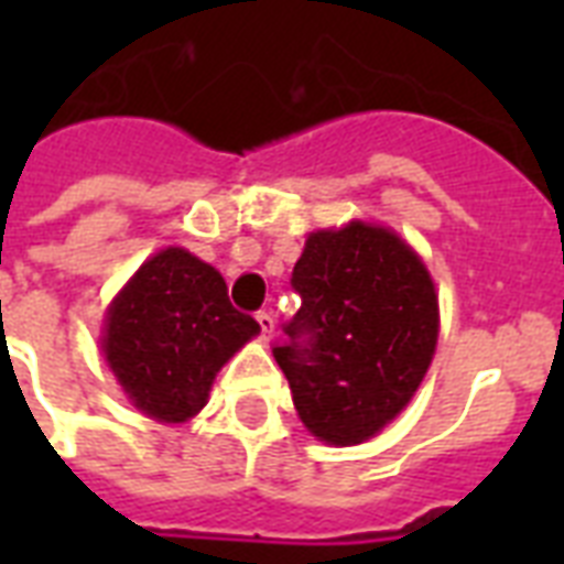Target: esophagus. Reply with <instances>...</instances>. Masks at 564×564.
Wrapping results in <instances>:
<instances>
[{"label":"esophagus","instance_id":"obj_1","mask_svg":"<svg viewBox=\"0 0 564 564\" xmlns=\"http://www.w3.org/2000/svg\"><path fill=\"white\" fill-rule=\"evenodd\" d=\"M257 325H260V339H272L274 334V318L272 313H257Z\"/></svg>","mask_w":564,"mask_h":564}]
</instances>
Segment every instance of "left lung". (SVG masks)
Wrapping results in <instances>:
<instances>
[{"label": "left lung", "mask_w": 564, "mask_h": 564, "mask_svg": "<svg viewBox=\"0 0 564 564\" xmlns=\"http://www.w3.org/2000/svg\"><path fill=\"white\" fill-rule=\"evenodd\" d=\"M301 310L272 348L304 427L360 445L412 401L438 339V299L394 230L348 221L316 230L292 269Z\"/></svg>", "instance_id": "8db88e82"}]
</instances>
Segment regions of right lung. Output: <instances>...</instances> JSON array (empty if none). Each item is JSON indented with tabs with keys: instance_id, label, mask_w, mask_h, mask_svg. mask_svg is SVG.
<instances>
[{
	"instance_id": "obj_1",
	"label": "right lung",
	"mask_w": 564,
	"mask_h": 564,
	"mask_svg": "<svg viewBox=\"0 0 564 564\" xmlns=\"http://www.w3.org/2000/svg\"><path fill=\"white\" fill-rule=\"evenodd\" d=\"M257 334L260 325L234 310L210 263L163 248L110 301L101 351L137 410L181 424L207 403L216 371Z\"/></svg>"
}]
</instances>
